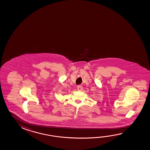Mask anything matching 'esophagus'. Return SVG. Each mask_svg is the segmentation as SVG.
Segmentation results:
<instances>
[{
	"label": "esophagus",
	"mask_w": 150,
	"mask_h": 150,
	"mask_svg": "<svg viewBox=\"0 0 150 150\" xmlns=\"http://www.w3.org/2000/svg\"><path fill=\"white\" fill-rule=\"evenodd\" d=\"M82 89H83V86L81 85H78L77 86V89L79 91H81V90H82Z\"/></svg>",
	"instance_id": "34e87169"
}]
</instances>
